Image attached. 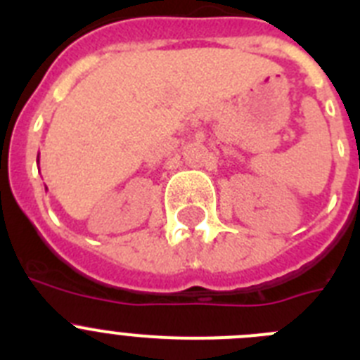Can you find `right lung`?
I'll return each mask as SVG.
<instances>
[{
  "label": "right lung",
  "instance_id": "add662e5",
  "mask_svg": "<svg viewBox=\"0 0 360 360\" xmlns=\"http://www.w3.org/2000/svg\"><path fill=\"white\" fill-rule=\"evenodd\" d=\"M37 162H39V157H37Z\"/></svg>",
  "mask_w": 360,
  "mask_h": 360
}]
</instances>
